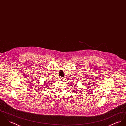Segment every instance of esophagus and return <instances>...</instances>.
I'll list each match as a JSON object with an SVG mask.
<instances>
[{
    "label": "esophagus",
    "instance_id": "34e87169",
    "mask_svg": "<svg viewBox=\"0 0 126 126\" xmlns=\"http://www.w3.org/2000/svg\"><path fill=\"white\" fill-rule=\"evenodd\" d=\"M59 80H60L61 81H63V80H64V78L60 77V78H59Z\"/></svg>",
    "mask_w": 126,
    "mask_h": 126
}]
</instances>
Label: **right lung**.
Returning a JSON list of instances; mask_svg holds the SVG:
<instances>
[{"label": "right lung", "instance_id": "obj_1", "mask_svg": "<svg viewBox=\"0 0 126 126\" xmlns=\"http://www.w3.org/2000/svg\"><path fill=\"white\" fill-rule=\"evenodd\" d=\"M46 84H47V83H46Z\"/></svg>", "mask_w": 126, "mask_h": 126}]
</instances>
